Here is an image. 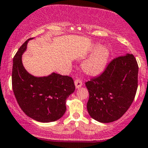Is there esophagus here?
I'll use <instances>...</instances> for the list:
<instances>
[{"label": "esophagus", "instance_id": "obj_1", "mask_svg": "<svg viewBox=\"0 0 148 148\" xmlns=\"http://www.w3.org/2000/svg\"><path fill=\"white\" fill-rule=\"evenodd\" d=\"M75 85L76 88H80L83 85V83H82L81 80H75Z\"/></svg>", "mask_w": 148, "mask_h": 148}]
</instances>
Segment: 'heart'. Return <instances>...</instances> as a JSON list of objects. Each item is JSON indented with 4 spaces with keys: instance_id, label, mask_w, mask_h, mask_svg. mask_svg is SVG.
<instances>
[{
    "instance_id": "1",
    "label": "heart",
    "mask_w": 148,
    "mask_h": 148,
    "mask_svg": "<svg viewBox=\"0 0 148 148\" xmlns=\"http://www.w3.org/2000/svg\"><path fill=\"white\" fill-rule=\"evenodd\" d=\"M93 52L90 56L82 63V69L87 75L95 76L100 74L106 68L110 56V51L106 47L98 45L92 49Z\"/></svg>"
}]
</instances>
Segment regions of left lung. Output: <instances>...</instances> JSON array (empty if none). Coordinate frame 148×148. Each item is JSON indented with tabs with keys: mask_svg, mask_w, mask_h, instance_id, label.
I'll return each instance as SVG.
<instances>
[{
	"mask_svg": "<svg viewBox=\"0 0 148 148\" xmlns=\"http://www.w3.org/2000/svg\"><path fill=\"white\" fill-rule=\"evenodd\" d=\"M138 65L127 53L112 60L104 72L85 83L89 92L90 116L108 123L121 118L132 104L138 88Z\"/></svg>",
	"mask_w": 148,
	"mask_h": 148,
	"instance_id": "8db88e82",
	"label": "left lung"
}]
</instances>
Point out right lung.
Returning <instances> with one entry per match:
<instances>
[{
    "label": "right lung",
    "instance_id": "add662e5",
    "mask_svg": "<svg viewBox=\"0 0 148 148\" xmlns=\"http://www.w3.org/2000/svg\"><path fill=\"white\" fill-rule=\"evenodd\" d=\"M29 38L13 58L12 85L21 110L32 119L50 123L60 119L66 111V100L75 91L73 80L56 73L43 77L30 74L24 68L22 56Z\"/></svg>",
    "mask_w": 148,
    "mask_h": 148
}]
</instances>
